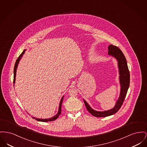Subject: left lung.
<instances>
[{
  "mask_svg": "<svg viewBox=\"0 0 147 147\" xmlns=\"http://www.w3.org/2000/svg\"><path fill=\"white\" fill-rule=\"evenodd\" d=\"M108 54L115 57L118 61V65L119 73V82L121 84V92L119 97L114 107L108 111L99 112L93 109L86 101L84 100V103L86 109L92 115L95 117H105L112 115L117 112L123 103L127 95L128 89L129 86L130 74L127 62L125 56L121 49L113 45H109L108 47Z\"/></svg>",
  "mask_w": 147,
  "mask_h": 147,
  "instance_id": "8db88e82",
  "label": "left lung"
}]
</instances>
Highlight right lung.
I'll return each mask as SVG.
<instances>
[{"label": "right lung", "mask_w": 147, "mask_h": 147, "mask_svg": "<svg viewBox=\"0 0 147 147\" xmlns=\"http://www.w3.org/2000/svg\"><path fill=\"white\" fill-rule=\"evenodd\" d=\"M26 50L25 49L24 51H23V52H22V53L19 55V57H18L16 62L15 63V65H14V80H13V83H14H14H15V82H16V72H17V69L18 65V64L19 63V61L20 60L21 58L23 57V55L24 54L25 51ZM63 98H64V96H63V97L61 98V102H60V103H59V109H58V113L54 115V117H53L51 118H49V119H38V118H35L34 117H32L33 118L35 119V120L36 121H43V122H47V121H55V119H57L58 117L60 115L61 112V104H62V102H63Z\"/></svg>", "instance_id": "add662e5"}]
</instances>
